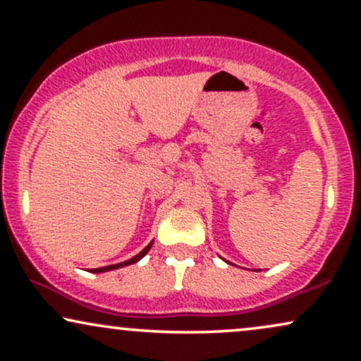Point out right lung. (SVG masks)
<instances>
[{
  "label": "right lung",
  "instance_id": "obj_1",
  "mask_svg": "<svg viewBox=\"0 0 361 361\" xmlns=\"http://www.w3.org/2000/svg\"><path fill=\"white\" fill-rule=\"evenodd\" d=\"M151 246H152V241L149 243L147 246L144 247V250L139 252V255H135L134 258H130V259H127V261H122V263H117V264H109V267H103V268H93V270H91V273H105V271L117 270V268H123V267H128V264H134V263H137L139 259H142L144 256L147 255L149 250H151Z\"/></svg>",
  "mask_w": 361,
  "mask_h": 361
}]
</instances>
